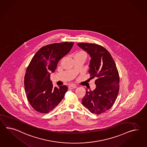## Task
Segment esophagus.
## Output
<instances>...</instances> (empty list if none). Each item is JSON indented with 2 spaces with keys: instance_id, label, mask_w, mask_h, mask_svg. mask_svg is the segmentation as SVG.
Wrapping results in <instances>:
<instances>
[{
  "instance_id": "1",
  "label": "esophagus",
  "mask_w": 147,
  "mask_h": 147,
  "mask_svg": "<svg viewBox=\"0 0 147 147\" xmlns=\"http://www.w3.org/2000/svg\"><path fill=\"white\" fill-rule=\"evenodd\" d=\"M69 88L70 89H73V88H77V86L75 85V84H72V85H70L69 86Z\"/></svg>"
}]
</instances>
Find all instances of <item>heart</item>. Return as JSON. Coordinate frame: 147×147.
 Here are the masks:
<instances>
[{
  "label": "heart",
  "mask_w": 147,
  "mask_h": 147,
  "mask_svg": "<svg viewBox=\"0 0 147 147\" xmlns=\"http://www.w3.org/2000/svg\"><path fill=\"white\" fill-rule=\"evenodd\" d=\"M85 55V57H86V53H85V52H84V51H80V52H77V53L75 55Z\"/></svg>",
  "instance_id": "1"
}]
</instances>
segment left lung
<instances>
[{"label": "left lung", "mask_w": 147, "mask_h": 147, "mask_svg": "<svg viewBox=\"0 0 147 147\" xmlns=\"http://www.w3.org/2000/svg\"><path fill=\"white\" fill-rule=\"evenodd\" d=\"M77 45L90 55L89 74L96 78V88L86 89L83 105L91 113L100 115L110 109L119 90V76L115 62L105 47L96 44L80 42Z\"/></svg>", "instance_id": "1"}]
</instances>
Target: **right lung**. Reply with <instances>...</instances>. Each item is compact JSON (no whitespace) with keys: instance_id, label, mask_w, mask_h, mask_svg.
<instances>
[{"instance_id":"obj_1","label":"right lung","mask_w":147,"mask_h":147,"mask_svg":"<svg viewBox=\"0 0 147 147\" xmlns=\"http://www.w3.org/2000/svg\"><path fill=\"white\" fill-rule=\"evenodd\" d=\"M73 42L54 43L42 47L35 54L26 68L24 89L30 105L35 110L49 113L64 98L68 87H53L51 72L56 70L59 61L67 54Z\"/></svg>"}]
</instances>
